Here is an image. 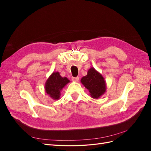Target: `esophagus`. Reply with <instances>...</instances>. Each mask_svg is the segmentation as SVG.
Masks as SVG:
<instances>
[{
	"label": "esophagus",
	"mask_w": 151,
	"mask_h": 151,
	"mask_svg": "<svg viewBox=\"0 0 151 151\" xmlns=\"http://www.w3.org/2000/svg\"><path fill=\"white\" fill-rule=\"evenodd\" d=\"M72 81H74L75 82H76V83H77V82L79 81V77H72Z\"/></svg>",
	"instance_id": "esophagus-1"
}]
</instances>
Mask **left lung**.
<instances>
[{
	"label": "left lung",
	"instance_id": "1",
	"mask_svg": "<svg viewBox=\"0 0 151 151\" xmlns=\"http://www.w3.org/2000/svg\"><path fill=\"white\" fill-rule=\"evenodd\" d=\"M81 82L88 89L91 96L94 99L99 98L106 93V81L102 74L93 67L89 68L88 74L81 79Z\"/></svg>",
	"mask_w": 151,
	"mask_h": 151
}]
</instances>
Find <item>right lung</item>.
I'll return each instance as SVG.
<instances>
[{
    "label": "right lung",
    "mask_w": 151,
    "mask_h": 151,
    "mask_svg": "<svg viewBox=\"0 0 151 151\" xmlns=\"http://www.w3.org/2000/svg\"><path fill=\"white\" fill-rule=\"evenodd\" d=\"M68 83H70V81L67 77H62L58 72H54L45 83V92L50 98L58 100L60 98L61 91Z\"/></svg>",
    "instance_id": "obj_1"
}]
</instances>
